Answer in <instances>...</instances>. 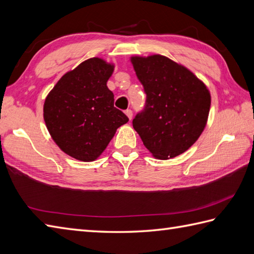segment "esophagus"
<instances>
[{
	"instance_id": "esophagus-1",
	"label": "esophagus",
	"mask_w": 254,
	"mask_h": 254,
	"mask_svg": "<svg viewBox=\"0 0 254 254\" xmlns=\"http://www.w3.org/2000/svg\"><path fill=\"white\" fill-rule=\"evenodd\" d=\"M125 113H126V115L127 116L128 119H129V120H132V117H133V113H132V110H131V109H127V110L125 111Z\"/></svg>"
}]
</instances>
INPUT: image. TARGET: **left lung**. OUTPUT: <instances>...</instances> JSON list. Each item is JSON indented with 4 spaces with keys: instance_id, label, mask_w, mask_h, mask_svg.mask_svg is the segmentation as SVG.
<instances>
[{
    "instance_id": "left-lung-1",
    "label": "left lung",
    "mask_w": 254,
    "mask_h": 254,
    "mask_svg": "<svg viewBox=\"0 0 254 254\" xmlns=\"http://www.w3.org/2000/svg\"><path fill=\"white\" fill-rule=\"evenodd\" d=\"M144 86V109L133 127L152 156L167 160L194 144L207 125L211 96L207 86L187 68L161 55L132 57Z\"/></svg>"
}]
</instances>
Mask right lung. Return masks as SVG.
Instances as JSON below:
<instances>
[{
	"mask_svg": "<svg viewBox=\"0 0 254 254\" xmlns=\"http://www.w3.org/2000/svg\"><path fill=\"white\" fill-rule=\"evenodd\" d=\"M113 72L114 64L90 58L64 74L45 99L43 116L52 138L76 160L97 159L128 121L107 87Z\"/></svg>",
	"mask_w": 254,
	"mask_h": 254,
	"instance_id": "obj_1",
	"label": "right lung"
}]
</instances>
